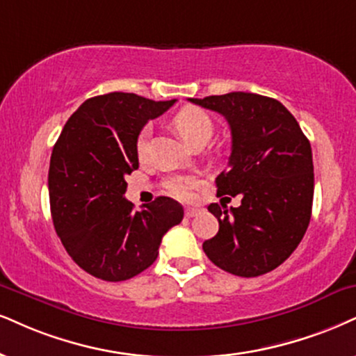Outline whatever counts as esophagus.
<instances>
[{
    "label": "esophagus",
    "instance_id": "obj_1",
    "mask_svg": "<svg viewBox=\"0 0 356 356\" xmlns=\"http://www.w3.org/2000/svg\"><path fill=\"white\" fill-rule=\"evenodd\" d=\"M198 213H200V208H195V206H188V208H185V216L186 218L196 216Z\"/></svg>",
    "mask_w": 356,
    "mask_h": 356
}]
</instances>
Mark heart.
<instances>
[{"label": "heart", "instance_id": "obj_1", "mask_svg": "<svg viewBox=\"0 0 356 356\" xmlns=\"http://www.w3.org/2000/svg\"><path fill=\"white\" fill-rule=\"evenodd\" d=\"M171 125L178 131L179 137L190 145H195L198 142H208L213 134V122L208 117V113L201 111L198 107L193 105H186L181 111L175 113L171 118ZM137 155L143 158L148 152V137L147 131H142L137 138V145H135ZM166 190L171 196L178 200H191L195 195L196 188H198V179L190 175H179V177H171L166 179L165 183Z\"/></svg>", "mask_w": 356, "mask_h": 356}]
</instances>
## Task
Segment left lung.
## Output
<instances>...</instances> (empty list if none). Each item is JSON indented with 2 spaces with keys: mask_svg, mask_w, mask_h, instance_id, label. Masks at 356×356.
<instances>
[{
  "mask_svg": "<svg viewBox=\"0 0 356 356\" xmlns=\"http://www.w3.org/2000/svg\"><path fill=\"white\" fill-rule=\"evenodd\" d=\"M221 113L231 129L229 168L218 196L241 195L239 208L208 206L219 231L203 251L219 269L257 277L279 267L304 238L312 216L314 161L309 138L279 100L229 92L190 99Z\"/></svg>",
  "mask_w": 356,
  "mask_h": 356,
  "instance_id": "left-lung-1",
  "label": "left lung"
}]
</instances>
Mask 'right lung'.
<instances>
[{
    "instance_id": "1",
    "label": "right lung",
    "mask_w": 356,
    "mask_h": 356,
    "mask_svg": "<svg viewBox=\"0 0 356 356\" xmlns=\"http://www.w3.org/2000/svg\"><path fill=\"white\" fill-rule=\"evenodd\" d=\"M177 100L127 92L87 99L52 148L51 214L74 262L94 277L120 282L150 267L161 238L183 219L178 201L158 196L142 211L125 200V177L138 168L140 130Z\"/></svg>"
}]
</instances>
